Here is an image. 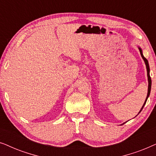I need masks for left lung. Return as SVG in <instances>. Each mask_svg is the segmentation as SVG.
<instances>
[{"instance_id": "obj_1", "label": "left lung", "mask_w": 156, "mask_h": 156, "mask_svg": "<svg viewBox=\"0 0 156 156\" xmlns=\"http://www.w3.org/2000/svg\"><path fill=\"white\" fill-rule=\"evenodd\" d=\"M138 50H139V51H140V55H141V57H142L143 59H144V62H145V65H146V70H147V76H148V94H147V97H146V101H145L144 104V105H143L142 108H140V110L139 111V112H138V114H139L140 113V112H141V111H142L143 108H144V106H145V104H146V101H147V99H148V97H149V95H150V93H151V76H150V67H149L148 62V60H147V59H146V58H145V57L144 56V55H143V51H142V49L140 48L139 46H138ZM138 114H137V115H138ZM137 115H136V116H137ZM136 116H135V117H136ZM125 123H126V122H125ZM125 123H123V124H124Z\"/></svg>"}]
</instances>
